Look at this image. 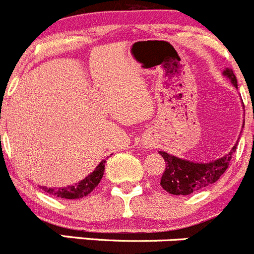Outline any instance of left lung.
<instances>
[{
    "mask_svg": "<svg viewBox=\"0 0 254 254\" xmlns=\"http://www.w3.org/2000/svg\"><path fill=\"white\" fill-rule=\"evenodd\" d=\"M224 74L234 86H237V78L234 76L233 69L226 68ZM236 148L237 144L228 154L209 163H194L171 156L163 151L159 152L166 162V170L162 175L161 186L171 194L187 195L213 185L227 171Z\"/></svg>",
    "mask_w": 254,
    "mask_h": 254,
    "instance_id": "8db88e82",
    "label": "left lung"
}]
</instances>
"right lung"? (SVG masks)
I'll return each mask as SVG.
<instances>
[{"label": "right lung", "instance_id": "right-lung-1", "mask_svg": "<svg viewBox=\"0 0 254 254\" xmlns=\"http://www.w3.org/2000/svg\"><path fill=\"white\" fill-rule=\"evenodd\" d=\"M105 163L106 159H103L88 177H86L83 181H81V182L74 186H69V187L64 188H42V190L55 195V197L64 198V199H77V198H82L88 194V193L92 192L97 187L98 183L101 182V178H102L103 173H105Z\"/></svg>", "mask_w": 254, "mask_h": 254}]
</instances>
